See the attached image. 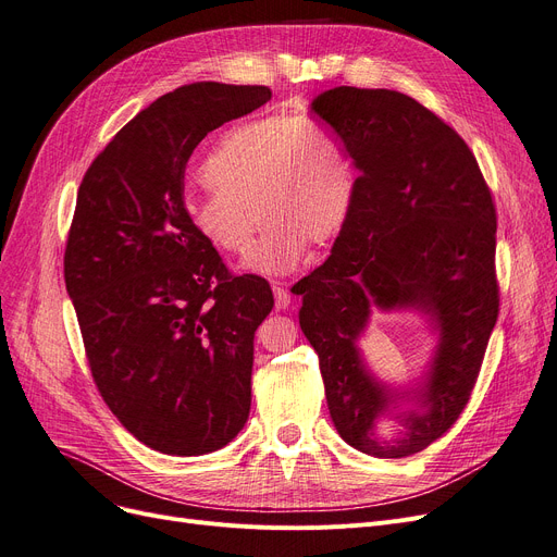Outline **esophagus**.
I'll return each instance as SVG.
<instances>
[{
    "instance_id": "34e87169",
    "label": "esophagus",
    "mask_w": 557,
    "mask_h": 557,
    "mask_svg": "<svg viewBox=\"0 0 557 557\" xmlns=\"http://www.w3.org/2000/svg\"><path fill=\"white\" fill-rule=\"evenodd\" d=\"M272 290H274V301H276V308H278V310L290 306L293 295H290V290H287V285H283V283H274V285H272Z\"/></svg>"
}]
</instances>
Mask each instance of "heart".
<instances>
[{
  "instance_id": "obj_1",
  "label": "heart",
  "mask_w": 557,
  "mask_h": 557,
  "mask_svg": "<svg viewBox=\"0 0 557 557\" xmlns=\"http://www.w3.org/2000/svg\"><path fill=\"white\" fill-rule=\"evenodd\" d=\"M203 191L185 196L196 235L228 256L251 247L258 215L267 228L244 260L256 274H287L308 242L336 239L356 201V169L343 144L306 116L235 125L208 152Z\"/></svg>"
}]
</instances>
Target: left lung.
<instances>
[{"label": "left lung", "mask_w": 557, "mask_h": 557, "mask_svg": "<svg viewBox=\"0 0 557 557\" xmlns=\"http://www.w3.org/2000/svg\"><path fill=\"white\" fill-rule=\"evenodd\" d=\"M310 109L343 141L359 187L331 256L293 287L299 324L343 441L372 457H409L453 428L496 326L492 191L457 132L405 94L336 86ZM372 309H409L435 331L413 383L395 387L369 370L360 338ZM386 419L398 425L391 440L375 432Z\"/></svg>", "instance_id": "1"}]
</instances>
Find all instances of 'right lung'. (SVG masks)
<instances>
[{"mask_svg":"<svg viewBox=\"0 0 557 557\" xmlns=\"http://www.w3.org/2000/svg\"><path fill=\"white\" fill-rule=\"evenodd\" d=\"M267 86L196 82L148 104L88 166L63 256L96 386L144 446L177 457L231 443L251 409L256 329L274 295L233 276L185 212V166Z\"/></svg>","mask_w":557,"mask_h":557,"instance_id":"1","label":"right lung"}]
</instances>
